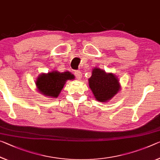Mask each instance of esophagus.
<instances>
[{
	"instance_id": "obj_1",
	"label": "esophagus",
	"mask_w": 160,
	"mask_h": 160,
	"mask_svg": "<svg viewBox=\"0 0 160 160\" xmlns=\"http://www.w3.org/2000/svg\"><path fill=\"white\" fill-rule=\"evenodd\" d=\"M74 74H75V77H76V78H77L78 80H80L81 78H82V72H81L80 71L76 70V71H75Z\"/></svg>"
}]
</instances>
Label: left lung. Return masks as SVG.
<instances>
[{
  "mask_svg": "<svg viewBox=\"0 0 160 160\" xmlns=\"http://www.w3.org/2000/svg\"><path fill=\"white\" fill-rule=\"evenodd\" d=\"M90 88L96 100L105 102L110 100L120 90L118 78L112 73L95 68L92 70V76L88 79Z\"/></svg>",
  "mask_w": 160,
  "mask_h": 160,
  "instance_id": "obj_1",
  "label": "left lung"
}]
</instances>
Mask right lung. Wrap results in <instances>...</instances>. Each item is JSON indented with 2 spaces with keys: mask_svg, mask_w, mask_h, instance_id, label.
I'll return each mask as SVG.
<instances>
[{
  "mask_svg": "<svg viewBox=\"0 0 160 160\" xmlns=\"http://www.w3.org/2000/svg\"><path fill=\"white\" fill-rule=\"evenodd\" d=\"M75 76L71 72L66 71L60 72L56 70L48 73H42L36 80L35 85L38 90L47 97L57 98L62 90L66 81L74 80Z\"/></svg>",
  "mask_w": 160,
  "mask_h": 160,
  "instance_id": "right-lung-1",
  "label": "right lung"
}]
</instances>
